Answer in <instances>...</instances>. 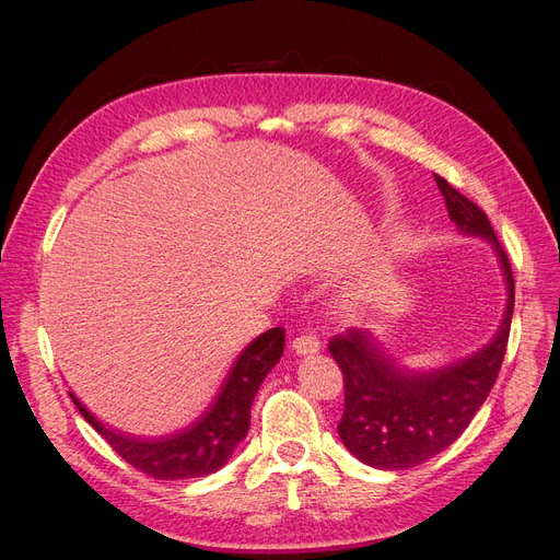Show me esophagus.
Wrapping results in <instances>:
<instances>
[{"mask_svg": "<svg viewBox=\"0 0 560 560\" xmlns=\"http://www.w3.org/2000/svg\"><path fill=\"white\" fill-rule=\"evenodd\" d=\"M319 347H322V342L313 334H302L298 338H292V351H295V354H302V357L317 354Z\"/></svg>", "mask_w": 560, "mask_h": 560, "instance_id": "34e87169", "label": "esophagus"}]
</instances>
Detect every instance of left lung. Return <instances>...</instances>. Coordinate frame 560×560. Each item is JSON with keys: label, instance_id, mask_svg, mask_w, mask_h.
I'll use <instances>...</instances> for the list:
<instances>
[{"label": "left lung", "instance_id": "1", "mask_svg": "<svg viewBox=\"0 0 560 560\" xmlns=\"http://www.w3.org/2000/svg\"><path fill=\"white\" fill-rule=\"evenodd\" d=\"M433 176L452 222L463 233L483 235L494 245L509 288L506 313L492 342L475 357L424 374L395 368L370 331L347 329L331 338L329 351L345 381V413L338 433L351 454L378 469L416 467L454 443L490 395L511 334L515 279L509 254L479 206L440 174Z\"/></svg>", "mask_w": 560, "mask_h": 560}]
</instances>
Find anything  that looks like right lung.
Returning <instances> with one entry per match:
<instances>
[{
  "label": "right lung",
  "mask_w": 560,
  "mask_h": 560,
  "mask_svg": "<svg viewBox=\"0 0 560 560\" xmlns=\"http://www.w3.org/2000/svg\"><path fill=\"white\" fill-rule=\"evenodd\" d=\"M283 345L285 331L281 327L260 334L233 363L211 408L192 427L161 440H142L115 433L95 420V416L88 413L72 393L70 397L85 422L138 472L161 481L206 477L218 472L247 435L252 401L262 378L279 363Z\"/></svg>",
  "instance_id": "obj_1"
}]
</instances>
